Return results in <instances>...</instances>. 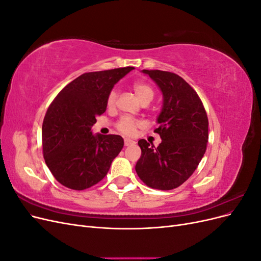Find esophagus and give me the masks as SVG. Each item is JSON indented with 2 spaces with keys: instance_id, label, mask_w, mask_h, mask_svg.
Segmentation results:
<instances>
[{
  "instance_id": "1",
  "label": "esophagus",
  "mask_w": 261,
  "mask_h": 261,
  "mask_svg": "<svg viewBox=\"0 0 261 261\" xmlns=\"http://www.w3.org/2000/svg\"><path fill=\"white\" fill-rule=\"evenodd\" d=\"M124 144H125V146H130V145L134 144V141L132 139H129V138H125L124 139Z\"/></svg>"
}]
</instances>
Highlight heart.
Instances as JSON below:
<instances>
[{"instance_id": "heart-1", "label": "heart", "mask_w": 261, "mask_h": 261, "mask_svg": "<svg viewBox=\"0 0 261 261\" xmlns=\"http://www.w3.org/2000/svg\"><path fill=\"white\" fill-rule=\"evenodd\" d=\"M133 89L135 91L138 99L143 102V103H145V102H150L154 96V91L152 89V87L147 83H143V82L134 83ZM116 98H117V93L115 90H112L109 93L108 100H107V105L109 108H113L115 106ZM140 126H141V123L139 121L125 116V117H122L121 120L117 122L116 128L122 134H124V135L132 136L136 133L137 128L140 127Z\"/></svg>"}]
</instances>
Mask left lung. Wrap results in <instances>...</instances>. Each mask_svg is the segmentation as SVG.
I'll list each match as a JSON object with an SVG mask.
<instances>
[{
    "instance_id": "1",
    "label": "left lung",
    "mask_w": 261,
    "mask_h": 261,
    "mask_svg": "<svg viewBox=\"0 0 261 261\" xmlns=\"http://www.w3.org/2000/svg\"><path fill=\"white\" fill-rule=\"evenodd\" d=\"M163 94L154 133L162 141L154 147L140 139L141 155L135 170L144 183L170 191L187 180L198 167L208 143V117L197 92L180 76L164 70L143 69Z\"/></svg>"
}]
</instances>
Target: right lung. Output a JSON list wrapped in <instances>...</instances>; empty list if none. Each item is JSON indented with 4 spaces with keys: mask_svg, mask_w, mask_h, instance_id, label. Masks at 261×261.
Returning a JSON list of instances; mask_svg holds the SVG:
<instances>
[{
    "mask_svg": "<svg viewBox=\"0 0 261 261\" xmlns=\"http://www.w3.org/2000/svg\"><path fill=\"white\" fill-rule=\"evenodd\" d=\"M134 67L85 73L63 88L44 116L43 158L59 183L84 191L103 178L124 140L118 135H93L97 116L106 112L114 85Z\"/></svg>",
    "mask_w": 261,
    "mask_h": 261,
    "instance_id": "add662e5",
    "label": "right lung"
}]
</instances>
